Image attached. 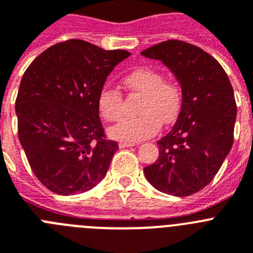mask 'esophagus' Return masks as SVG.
Segmentation results:
<instances>
[{"instance_id":"esophagus-1","label":"esophagus","mask_w":253,"mask_h":253,"mask_svg":"<svg viewBox=\"0 0 253 253\" xmlns=\"http://www.w3.org/2000/svg\"><path fill=\"white\" fill-rule=\"evenodd\" d=\"M133 142H124V141H121L120 142V148L121 149H125V148H129V146H133Z\"/></svg>"}]
</instances>
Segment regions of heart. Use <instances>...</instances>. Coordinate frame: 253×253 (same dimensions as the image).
<instances>
[{"label":"heart","instance_id":"b5f03b06","mask_svg":"<svg viewBox=\"0 0 253 253\" xmlns=\"http://www.w3.org/2000/svg\"><path fill=\"white\" fill-rule=\"evenodd\" d=\"M127 87L142 95L140 117L124 118L108 129L112 139L137 142L148 139L159 129L160 124H172L181 109L182 95L178 85L163 81V76L149 67L129 72L124 79ZM100 114L107 121H117L122 113V94L118 89L104 85L98 96Z\"/></svg>","mask_w":253,"mask_h":253}]
</instances>
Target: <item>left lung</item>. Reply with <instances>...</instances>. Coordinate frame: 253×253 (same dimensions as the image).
Masks as SVG:
<instances>
[{
	"mask_svg": "<svg viewBox=\"0 0 253 253\" xmlns=\"http://www.w3.org/2000/svg\"><path fill=\"white\" fill-rule=\"evenodd\" d=\"M141 54L162 61L182 90L178 117L158 141L159 157L145 167V177L160 192L188 196L212 181L232 149L237 117L232 84L214 57L186 42H163Z\"/></svg>",
	"mask_w": 253,
	"mask_h": 253,
	"instance_id": "left-lung-1",
	"label": "left lung"
}]
</instances>
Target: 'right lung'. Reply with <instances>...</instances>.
<instances>
[{"mask_svg":"<svg viewBox=\"0 0 253 253\" xmlns=\"http://www.w3.org/2000/svg\"><path fill=\"white\" fill-rule=\"evenodd\" d=\"M129 54L71 39L26 69L15 105L19 140L37 178L52 192H86L107 174L118 145L105 139L98 96Z\"/></svg>","mask_w":253,"mask_h":253,"instance_id":"right-lung-1","label":"right lung"}]
</instances>
